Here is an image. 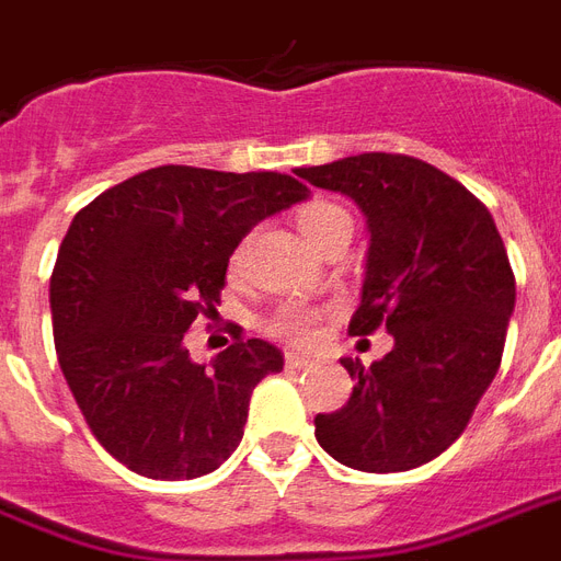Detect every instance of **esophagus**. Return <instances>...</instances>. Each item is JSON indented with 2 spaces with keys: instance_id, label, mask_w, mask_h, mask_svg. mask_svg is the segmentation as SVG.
<instances>
[{
  "instance_id": "34e87169",
  "label": "esophagus",
  "mask_w": 561,
  "mask_h": 561,
  "mask_svg": "<svg viewBox=\"0 0 561 561\" xmlns=\"http://www.w3.org/2000/svg\"><path fill=\"white\" fill-rule=\"evenodd\" d=\"M284 359H286V368H307L312 363V359L301 357V354H293V351H289Z\"/></svg>"
}]
</instances>
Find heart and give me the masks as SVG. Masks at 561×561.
<instances>
[{
	"mask_svg": "<svg viewBox=\"0 0 561 561\" xmlns=\"http://www.w3.org/2000/svg\"><path fill=\"white\" fill-rule=\"evenodd\" d=\"M295 225L310 249H316L319 242H324L330 233L336 231H351V216L342 210L340 204L333 202H310L298 207L295 213ZM321 312L312 310V307H304V304H286L272 316V324L268 330L280 336L286 342H295V345H307L316 336V324H319Z\"/></svg>",
	"mask_w": 561,
	"mask_h": 561,
	"instance_id": "heart-1",
	"label": "heart"
}]
</instances>
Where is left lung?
I'll return each instance as SVG.
<instances>
[{
	"instance_id": "1",
	"label": "left lung",
	"mask_w": 561,
	"mask_h": 561,
	"mask_svg": "<svg viewBox=\"0 0 561 561\" xmlns=\"http://www.w3.org/2000/svg\"><path fill=\"white\" fill-rule=\"evenodd\" d=\"M295 175L348 195L366 216L363 301L351 333L386 328L394 345L363 366L345 357L354 392L316 415V438L342 466L392 474L454 445L501 368L515 275L492 213L442 169L368 151Z\"/></svg>"
}]
</instances>
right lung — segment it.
I'll use <instances>...</instances> for the list:
<instances>
[{"label":"right lung","instance_id":"add662e5","mask_svg":"<svg viewBox=\"0 0 561 561\" xmlns=\"http://www.w3.org/2000/svg\"><path fill=\"white\" fill-rule=\"evenodd\" d=\"M310 190L280 172L158 167L76 213L51 272L55 348L99 445L151 480H195L231 457L254 386L284 368L263 340L210 366L184 333L213 316L242 237Z\"/></svg>","mask_w":561,"mask_h":561}]
</instances>
